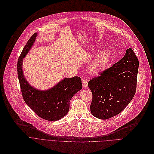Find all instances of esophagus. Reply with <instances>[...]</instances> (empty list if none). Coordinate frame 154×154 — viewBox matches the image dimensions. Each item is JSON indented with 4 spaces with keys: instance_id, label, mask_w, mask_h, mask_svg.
Returning <instances> with one entry per match:
<instances>
[{
    "instance_id": "34e87169",
    "label": "esophagus",
    "mask_w": 154,
    "mask_h": 154,
    "mask_svg": "<svg viewBox=\"0 0 154 154\" xmlns=\"http://www.w3.org/2000/svg\"><path fill=\"white\" fill-rule=\"evenodd\" d=\"M82 84L83 88H87L88 87V81L86 79L82 80Z\"/></svg>"
}]
</instances>
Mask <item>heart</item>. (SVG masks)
<instances>
[{
	"label": "heart",
	"mask_w": 154,
	"mask_h": 154,
	"mask_svg": "<svg viewBox=\"0 0 154 154\" xmlns=\"http://www.w3.org/2000/svg\"><path fill=\"white\" fill-rule=\"evenodd\" d=\"M111 57V52L108 49H105L98 53L89 66V70L93 74L98 73L103 71L109 61Z\"/></svg>",
	"instance_id": "1"
}]
</instances>
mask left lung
Wrapping results in <instances>:
<instances>
[{
    "label": "left lung",
    "mask_w": 154,
    "mask_h": 154,
    "mask_svg": "<svg viewBox=\"0 0 154 154\" xmlns=\"http://www.w3.org/2000/svg\"><path fill=\"white\" fill-rule=\"evenodd\" d=\"M138 60L131 48L123 58L88 83L93 94L91 114L102 120L123 111L134 98L137 88Z\"/></svg>",
    "instance_id": "left-lung-1"
}]
</instances>
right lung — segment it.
<instances>
[{
	"label": "right lung",
	"instance_id": "add662e5",
	"mask_svg": "<svg viewBox=\"0 0 154 154\" xmlns=\"http://www.w3.org/2000/svg\"><path fill=\"white\" fill-rule=\"evenodd\" d=\"M38 34L29 39L19 57L17 75L20 89L26 103L35 114L48 121H56L68 113L69 101L82 89V79L78 76L65 78L46 90H40L29 85L23 71V59L34 45Z\"/></svg>",
	"mask_w": 154,
	"mask_h": 154
}]
</instances>
